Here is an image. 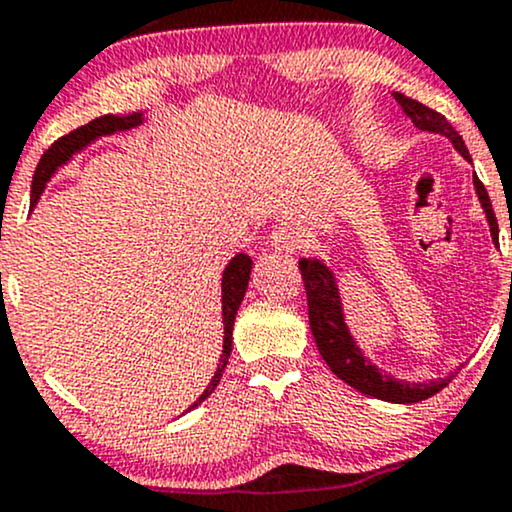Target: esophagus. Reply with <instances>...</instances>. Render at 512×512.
I'll return each mask as SVG.
<instances>
[{"label":"esophagus","instance_id":"1","mask_svg":"<svg viewBox=\"0 0 512 512\" xmlns=\"http://www.w3.org/2000/svg\"><path fill=\"white\" fill-rule=\"evenodd\" d=\"M269 245H272V250L286 252V255L296 252L301 248V231L293 223H279L269 236Z\"/></svg>","mask_w":512,"mask_h":512}]
</instances>
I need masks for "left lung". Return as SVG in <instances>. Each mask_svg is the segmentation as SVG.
Here are the masks:
<instances>
[{"mask_svg":"<svg viewBox=\"0 0 512 512\" xmlns=\"http://www.w3.org/2000/svg\"><path fill=\"white\" fill-rule=\"evenodd\" d=\"M395 101L402 105V110L411 117L416 127L424 129V132H436L448 137L452 146H455L460 154L472 161L467 146H464L462 137L455 132V127L445 120V115L436 113L428 105L407 98L404 93H395ZM474 190H477L481 207L486 211V221L491 226L493 240L498 238V221L493 214L491 199L486 187L481 185V180L474 175ZM301 267V276L305 281V296H308V317H310V330H313L315 344L320 349V356L325 358V363L330 370L337 375L339 380H344L346 385H351L354 390L363 392V395L383 399V402H395V404H411L421 402V399L433 397L436 392L443 390L455 375L448 378L431 380V383H404V380L392 378L380 370L378 366L370 363V358L363 356V351L358 349L354 337H351L349 327L344 322L342 313V298H339L337 281L330 267H325L320 260H303L298 262Z\"/></svg>","mask_w":512,"mask_h":512,"instance_id":"1","label":"left lung"}]
</instances>
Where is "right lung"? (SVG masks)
Listing matches in <instances>:
<instances>
[{"instance_id":"1","label":"right lung","mask_w":512,"mask_h":512,"mask_svg":"<svg viewBox=\"0 0 512 512\" xmlns=\"http://www.w3.org/2000/svg\"><path fill=\"white\" fill-rule=\"evenodd\" d=\"M142 122H144L142 113L103 115V117H96V120H91L88 125L76 127L74 132L64 134L62 139H57V142L52 144L48 151H45L43 158H40L38 168H35L33 185H31V204H33V207H35V202L40 199V195H43L48 180L52 178V175H55V170L64 166V163H67L74 154H79L81 149H86V146L91 142H96V139L108 137V134H115V132H127V129L142 125ZM250 269H252V260L248 255H245V252H240V255L233 257V260L228 262V267L223 269V279H221L223 354L219 358V366H216V373H214V378H211V383L207 385V390L199 395V399L195 404H192L190 409H195L197 404H202L204 399H207L211 392L216 390V385H219L223 368H226L228 356H231V349H233V322H236V313L240 308V301H243L245 289H248Z\"/></svg>"}]
</instances>
